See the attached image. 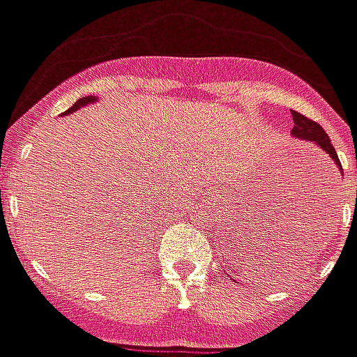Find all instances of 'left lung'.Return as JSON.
<instances>
[{
	"label": "left lung",
	"instance_id": "1",
	"mask_svg": "<svg viewBox=\"0 0 357 357\" xmlns=\"http://www.w3.org/2000/svg\"><path fill=\"white\" fill-rule=\"evenodd\" d=\"M291 118H294L291 137H296V139H300V141H307V143L317 144L321 151H325V153L331 156V160L338 166V170L342 172V164L338 160V154H336L335 146L331 144V139H328V135L325 133V129L319 126V123H315V121L303 118L298 112H291Z\"/></svg>",
	"mask_w": 357,
	"mask_h": 357
}]
</instances>
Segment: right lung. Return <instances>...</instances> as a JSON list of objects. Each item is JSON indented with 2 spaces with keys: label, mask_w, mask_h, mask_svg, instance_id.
I'll list each match as a JSON object with an SVG mask.
<instances>
[{
  "label": "right lung",
  "mask_w": 357,
  "mask_h": 357,
  "mask_svg": "<svg viewBox=\"0 0 357 357\" xmlns=\"http://www.w3.org/2000/svg\"><path fill=\"white\" fill-rule=\"evenodd\" d=\"M94 102H98V96H84V98H81V100L75 102L73 106L67 109L66 114H73V112H77L79 108H83V106H89V104H94ZM66 114H63V116H66Z\"/></svg>",
  "instance_id": "right-lung-1"
}]
</instances>
